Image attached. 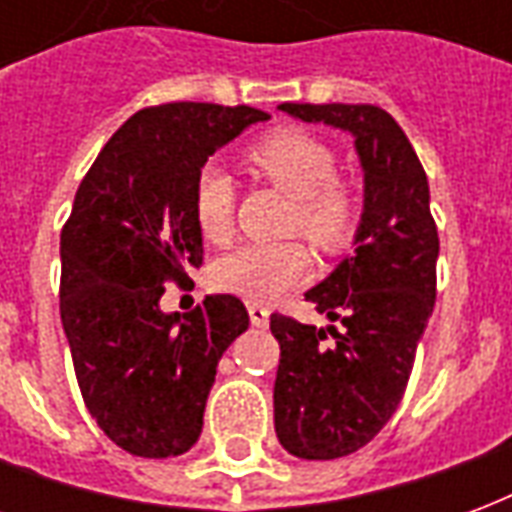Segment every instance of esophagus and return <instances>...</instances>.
Returning a JSON list of instances; mask_svg holds the SVG:
<instances>
[{
	"label": "esophagus",
	"mask_w": 512,
	"mask_h": 512,
	"mask_svg": "<svg viewBox=\"0 0 512 512\" xmlns=\"http://www.w3.org/2000/svg\"><path fill=\"white\" fill-rule=\"evenodd\" d=\"M268 318H271L268 307H260V304H249V321H252V326H268Z\"/></svg>",
	"instance_id": "esophagus-1"
}]
</instances>
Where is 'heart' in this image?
<instances>
[{
	"label": "heart",
	"mask_w": 512,
	"mask_h": 512,
	"mask_svg": "<svg viewBox=\"0 0 512 512\" xmlns=\"http://www.w3.org/2000/svg\"><path fill=\"white\" fill-rule=\"evenodd\" d=\"M246 161L260 178L296 200L293 227L321 249H340L356 227V197L337 175V156L318 136L282 128L249 147ZM235 189L219 164L200 169L194 180V219L211 244L233 235ZM310 274V255L296 241L244 244L213 268V282L252 304H271Z\"/></svg>",
	"instance_id": "b5f03b06"
}]
</instances>
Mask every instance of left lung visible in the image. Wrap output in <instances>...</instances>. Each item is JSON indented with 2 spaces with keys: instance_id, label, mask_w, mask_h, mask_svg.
<instances>
[{
  "instance_id": "8db88e82",
  "label": "left lung",
  "mask_w": 512,
  "mask_h": 512,
  "mask_svg": "<svg viewBox=\"0 0 512 512\" xmlns=\"http://www.w3.org/2000/svg\"><path fill=\"white\" fill-rule=\"evenodd\" d=\"M279 112L348 131L365 175L354 255L304 293L343 332L271 315L279 444L304 461H334L376 439L406 392L436 301L439 233L425 169L389 112L370 104H279Z\"/></svg>"
}]
</instances>
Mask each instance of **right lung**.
Listing matches in <instances>:
<instances>
[{"instance_id": "add662e5", "label": "right lung", "mask_w": 512, "mask_h": 512, "mask_svg": "<svg viewBox=\"0 0 512 512\" xmlns=\"http://www.w3.org/2000/svg\"><path fill=\"white\" fill-rule=\"evenodd\" d=\"M263 120L252 106L142 109L76 191L60 238L62 329L90 417L131 455L172 458L197 444L219 359L249 329L235 296H205L183 318L161 310V296L202 266L200 169Z\"/></svg>"}]
</instances>
